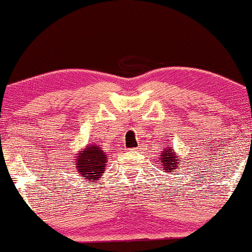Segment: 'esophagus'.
<instances>
[{
	"instance_id": "obj_1",
	"label": "esophagus",
	"mask_w": 252,
	"mask_h": 252,
	"mask_svg": "<svg viewBox=\"0 0 252 252\" xmlns=\"http://www.w3.org/2000/svg\"><path fill=\"white\" fill-rule=\"evenodd\" d=\"M141 147H142V146H140V148H137V149H141ZM133 150H135V149H133Z\"/></svg>"
}]
</instances>
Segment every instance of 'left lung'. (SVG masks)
I'll use <instances>...</instances> for the list:
<instances>
[{
    "instance_id": "obj_1",
    "label": "left lung",
    "mask_w": 252,
    "mask_h": 252,
    "mask_svg": "<svg viewBox=\"0 0 252 252\" xmlns=\"http://www.w3.org/2000/svg\"><path fill=\"white\" fill-rule=\"evenodd\" d=\"M159 161H160V168L166 173H171V172H175L180 167V159L181 158L177 156L172 148H164L163 153L159 155Z\"/></svg>"
}]
</instances>
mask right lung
<instances>
[{"label": "right lung", "instance_id": "1", "mask_svg": "<svg viewBox=\"0 0 252 252\" xmlns=\"http://www.w3.org/2000/svg\"><path fill=\"white\" fill-rule=\"evenodd\" d=\"M106 156L105 150H103L101 146L97 144H88L85 149L75 155V168L81 177H84L86 180L94 182L103 177L104 168L106 165Z\"/></svg>", "mask_w": 252, "mask_h": 252}]
</instances>
